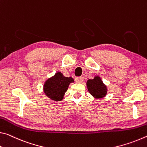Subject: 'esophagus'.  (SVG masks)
Returning <instances> with one entry per match:
<instances>
[{
    "label": "esophagus",
    "mask_w": 147,
    "mask_h": 147,
    "mask_svg": "<svg viewBox=\"0 0 147 147\" xmlns=\"http://www.w3.org/2000/svg\"><path fill=\"white\" fill-rule=\"evenodd\" d=\"M83 81V77H77L76 78V82L78 83H81Z\"/></svg>",
    "instance_id": "1"
}]
</instances>
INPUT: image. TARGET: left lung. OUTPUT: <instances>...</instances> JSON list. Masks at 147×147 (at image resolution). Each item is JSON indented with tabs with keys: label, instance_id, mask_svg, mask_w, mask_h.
Listing matches in <instances>:
<instances>
[{
	"label": "left lung",
	"instance_id": "left-lung-1",
	"mask_svg": "<svg viewBox=\"0 0 147 147\" xmlns=\"http://www.w3.org/2000/svg\"><path fill=\"white\" fill-rule=\"evenodd\" d=\"M88 92L96 98H103L106 95L107 88L101 80L100 77L96 76L93 79H88L86 83Z\"/></svg>",
	"mask_w": 147,
	"mask_h": 147
}]
</instances>
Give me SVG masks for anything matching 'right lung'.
Wrapping results in <instances>:
<instances>
[{
	"instance_id": "right-lung-1",
	"label": "right lung",
	"mask_w": 147,
	"mask_h": 147,
	"mask_svg": "<svg viewBox=\"0 0 147 147\" xmlns=\"http://www.w3.org/2000/svg\"><path fill=\"white\" fill-rule=\"evenodd\" d=\"M73 82L74 79L71 78L64 77L61 72H57L45 82L44 86V92L50 99L61 101L69 85Z\"/></svg>"
}]
</instances>
